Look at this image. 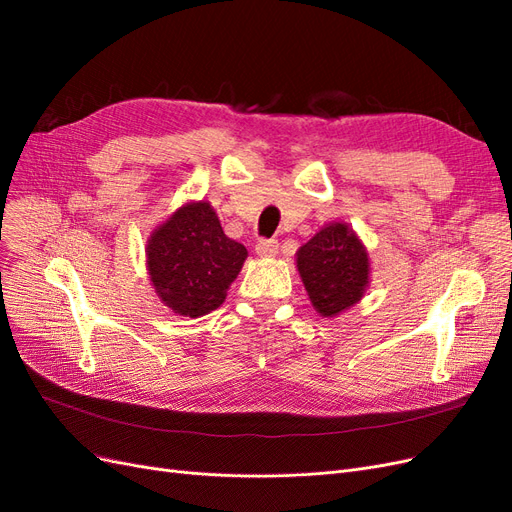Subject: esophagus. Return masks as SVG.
Returning a JSON list of instances; mask_svg holds the SVG:
<instances>
[{"instance_id": "obj_1", "label": "esophagus", "mask_w": 512, "mask_h": 512, "mask_svg": "<svg viewBox=\"0 0 512 512\" xmlns=\"http://www.w3.org/2000/svg\"><path fill=\"white\" fill-rule=\"evenodd\" d=\"M277 250H280V241H277V239H260V241L256 243L258 256L269 258V256H275Z\"/></svg>"}]
</instances>
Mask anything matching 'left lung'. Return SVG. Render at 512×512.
<instances>
[{
  "label": "left lung",
  "instance_id": "left-lung-1",
  "mask_svg": "<svg viewBox=\"0 0 512 512\" xmlns=\"http://www.w3.org/2000/svg\"><path fill=\"white\" fill-rule=\"evenodd\" d=\"M297 267L312 305L322 316H337L361 301L369 260L346 224L324 226L297 252Z\"/></svg>",
  "mask_w": 512,
  "mask_h": 512
}]
</instances>
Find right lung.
Here are the masks:
<instances>
[{
	"instance_id": "1",
	"label": "right lung",
	"mask_w": 512,
	"mask_h": 512,
	"mask_svg": "<svg viewBox=\"0 0 512 512\" xmlns=\"http://www.w3.org/2000/svg\"><path fill=\"white\" fill-rule=\"evenodd\" d=\"M245 258L247 250L224 235L209 203L181 207L147 245V267L160 299L175 314L190 318L224 303Z\"/></svg>"
}]
</instances>
